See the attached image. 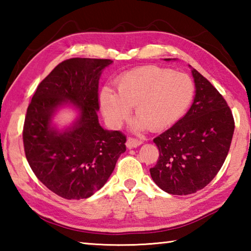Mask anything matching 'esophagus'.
<instances>
[{
	"mask_svg": "<svg viewBox=\"0 0 251 251\" xmlns=\"http://www.w3.org/2000/svg\"><path fill=\"white\" fill-rule=\"evenodd\" d=\"M142 144H143V142L141 141V139L128 137L126 142V146H127V148H135V147H138L139 145H142Z\"/></svg>",
	"mask_w": 251,
	"mask_h": 251,
	"instance_id": "34e87169",
	"label": "esophagus"
}]
</instances>
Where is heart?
Segmentation results:
<instances>
[{"mask_svg":"<svg viewBox=\"0 0 251 251\" xmlns=\"http://www.w3.org/2000/svg\"><path fill=\"white\" fill-rule=\"evenodd\" d=\"M116 90L104 87L100 94L101 112L110 125L120 127L131 106L137 116L134 128L163 130L179 120L194 97V83L185 73L156 65L136 67L122 74Z\"/></svg>","mask_w":251,"mask_h":251,"instance_id":"b5f03b06","label":"heart"}]
</instances>
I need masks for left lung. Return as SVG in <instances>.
I'll list each match as a JSON object with an SVG mask.
<instances>
[{"instance_id":"obj_1","label":"left lung","mask_w":251,"mask_h":251,"mask_svg":"<svg viewBox=\"0 0 251 251\" xmlns=\"http://www.w3.org/2000/svg\"><path fill=\"white\" fill-rule=\"evenodd\" d=\"M169 61V58H166ZM196 95L186 115L154 138L157 164L150 169L155 184L172 195L198 192L214 179L230 148L235 121L223 95L195 69Z\"/></svg>"}]
</instances>
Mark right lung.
I'll use <instances>...</instances> for the list:
<instances>
[{"instance_id": "obj_1", "label": "right lung", "mask_w": 251, "mask_h": 251, "mask_svg": "<svg viewBox=\"0 0 251 251\" xmlns=\"http://www.w3.org/2000/svg\"><path fill=\"white\" fill-rule=\"evenodd\" d=\"M110 59L70 58L59 63L37 86L25 116L23 144L33 173L65 199L91 197L107 181L126 136L100 125L99 80ZM71 101L80 118L64 132L50 126L52 114Z\"/></svg>"}]
</instances>
